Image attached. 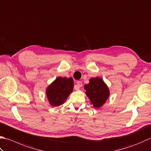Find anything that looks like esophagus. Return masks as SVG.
Wrapping results in <instances>:
<instances>
[{
  "instance_id": "esophagus-1",
  "label": "esophagus",
  "mask_w": 151,
  "mask_h": 151,
  "mask_svg": "<svg viewBox=\"0 0 151 151\" xmlns=\"http://www.w3.org/2000/svg\"><path fill=\"white\" fill-rule=\"evenodd\" d=\"M82 85H83V84H82V82L78 81L76 83V85H75V87H74L75 90H79V88L82 87Z\"/></svg>"
}]
</instances>
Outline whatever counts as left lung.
I'll list each match as a JSON object with an SVG mask.
<instances>
[{
	"instance_id": "8db88e82",
	"label": "left lung",
	"mask_w": 151,
	"mask_h": 151,
	"mask_svg": "<svg viewBox=\"0 0 151 151\" xmlns=\"http://www.w3.org/2000/svg\"><path fill=\"white\" fill-rule=\"evenodd\" d=\"M85 94L89 99L91 103L96 109L101 108L109 97V87L103 79L96 77L89 79V83L85 85Z\"/></svg>"
}]
</instances>
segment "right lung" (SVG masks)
<instances>
[{
    "mask_svg": "<svg viewBox=\"0 0 151 151\" xmlns=\"http://www.w3.org/2000/svg\"><path fill=\"white\" fill-rule=\"evenodd\" d=\"M73 80L72 78L58 77L46 89L48 100L51 106H58L66 101L73 91Z\"/></svg>",
    "mask_w": 151,
    "mask_h": 151,
    "instance_id": "obj_1",
    "label": "right lung"
}]
</instances>
